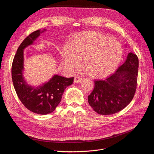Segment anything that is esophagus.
<instances>
[{
    "instance_id": "esophagus-1",
    "label": "esophagus",
    "mask_w": 154,
    "mask_h": 154,
    "mask_svg": "<svg viewBox=\"0 0 154 154\" xmlns=\"http://www.w3.org/2000/svg\"><path fill=\"white\" fill-rule=\"evenodd\" d=\"M83 79V78L81 77L80 76H78V75H76L75 76V79H74V82L76 83H79Z\"/></svg>"
}]
</instances>
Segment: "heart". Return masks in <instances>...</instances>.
<instances>
[{
    "mask_svg": "<svg viewBox=\"0 0 154 154\" xmlns=\"http://www.w3.org/2000/svg\"><path fill=\"white\" fill-rule=\"evenodd\" d=\"M122 56V48L118 42L91 31L74 35L63 52L67 68L76 69L83 58V68L95 78H103L112 74L119 66Z\"/></svg>",
    "mask_w": 154,
    "mask_h": 154,
    "instance_id": "1",
    "label": "heart"
}]
</instances>
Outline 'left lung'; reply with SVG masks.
<instances>
[{
  "label": "left lung",
  "mask_w": 154,
  "mask_h": 154,
  "mask_svg": "<svg viewBox=\"0 0 154 154\" xmlns=\"http://www.w3.org/2000/svg\"><path fill=\"white\" fill-rule=\"evenodd\" d=\"M139 61L136 54L129 53L126 60L105 80H96L88 97L96 112L110 115L125 109L134 97L137 87Z\"/></svg>",
  "instance_id": "1"
}]
</instances>
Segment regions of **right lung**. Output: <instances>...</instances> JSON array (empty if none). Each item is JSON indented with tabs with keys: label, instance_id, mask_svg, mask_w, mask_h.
Returning a JSON list of instances; mask_svg holds the SVG:
<instances>
[{
	"label": "right lung",
	"instance_id": "obj_1",
	"mask_svg": "<svg viewBox=\"0 0 154 154\" xmlns=\"http://www.w3.org/2000/svg\"><path fill=\"white\" fill-rule=\"evenodd\" d=\"M41 29L35 31L24 39L18 47L12 64V79L16 94L26 109L32 112L45 115L52 112L59 105L67 87L71 85L72 78L54 75L47 83L38 87L28 85L23 76V50L33 44L40 35Z\"/></svg>",
	"mask_w": 154,
	"mask_h": 154
}]
</instances>
